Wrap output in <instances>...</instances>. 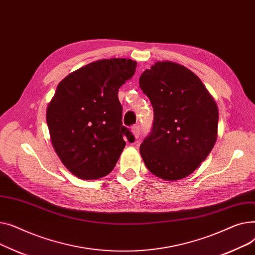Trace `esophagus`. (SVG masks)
I'll use <instances>...</instances> for the list:
<instances>
[{
  "mask_svg": "<svg viewBox=\"0 0 255 255\" xmlns=\"http://www.w3.org/2000/svg\"><path fill=\"white\" fill-rule=\"evenodd\" d=\"M132 133H133V135H134L135 138H138L139 134H140V127L137 126V125L133 127L132 128Z\"/></svg>",
  "mask_w": 255,
  "mask_h": 255,
  "instance_id": "34e87169",
  "label": "esophagus"
}]
</instances>
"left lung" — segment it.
<instances>
[{
    "label": "left lung",
    "instance_id": "left-lung-1",
    "mask_svg": "<svg viewBox=\"0 0 255 255\" xmlns=\"http://www.w3.org/2000/svg\"><path fill=\"white\" fill-rule=\"evenodd\" d=\"M139 87L154 110L152 131L139 148L146 168L166 181L188 177L217 140L215 100L197 75L170 61L144 70Z\"/></svg>",
    "mask_w": 255,
    "mask_h": 255
}]
</instances>
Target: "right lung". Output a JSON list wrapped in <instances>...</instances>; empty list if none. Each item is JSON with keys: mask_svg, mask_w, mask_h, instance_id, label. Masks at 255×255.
Segmentation results:
<instances>
[{"mask_svg": "<svg viewBox=\"0 0 255 255\" xmlns=\"http://www.w3.org/2000/svg\"><path fill=\"white\" fill-rule=\"evenodd\" d=\"M136 62L113 58L90 63L58 85L46 110L53 149L74 176L96 180L114 169L134 138L122 123L118 92L135 73Z\"/></svg>", "mask_w": 255, "mask_h": 255, "instance_id": "right-lung-1", "label": "right lung"}]
</instances>
